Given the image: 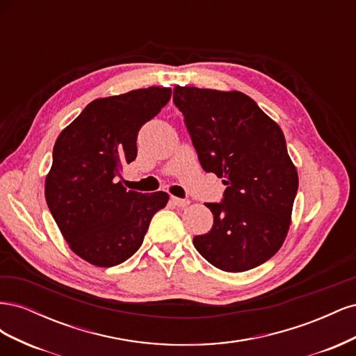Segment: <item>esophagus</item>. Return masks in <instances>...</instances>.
Segmentation results:
<instances>
[{"instance_id":"1","label":"esophagus","mask_w":356,"mask_h":356,"mask_svg":"<svg viewBox=\"0 0 356 356\" xmlns=\"http://www.w3.org/2000/svg\"><path fill=\"white\" fill-rule=\"evenodd\" d=\"M170 200H172V203L177 204V207H179V208H184L190 203L188 199H179V197H175V196H170Z\"/></svg>"}]
</instances>
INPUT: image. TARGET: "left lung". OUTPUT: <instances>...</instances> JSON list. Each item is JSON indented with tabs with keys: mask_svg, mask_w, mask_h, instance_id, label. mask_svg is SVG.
I'll list each match as a JSON object with an SVG mask.
<instances>
[{
	"mask_svg": "<svg viewBox=\"0 0 356 356\" xmlns=\"http://www.w3.org/2000/svg\"><path fill=\"white\" fill-rule=\"evenodd\" d=\"M174 102L203 170L227 186L220 203H204L213 225L195 236V248L224 272L270 260L285 241L298 188L281 127L241 92L177 86Z\"/></svg>",
	"mask_w": 356,
	"mask_h": 356,
	"instance_id": "8db88e82",
	"label": "left lung"
}]
</instances>
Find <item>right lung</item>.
Instances as JSON below:
<instances>
[{
	"label": "right lung",
	"instance_id": "1",
	"mask_svg": "<svg viewBox=\"0 0 356 356\" xmlns=\"http://www.w3.org/2000/svg\"><path fill=\"white\" fill-rule=\"evenodd\" d=\"M170 88H148L92 101L63 129L46 178L47 207L71 250L93 266L126 261L143 245L165 191L126 190L117 182L136 159L138 132L169 102Z\"/></svg>",
	"mask_w": 356,
	"mask_h": 356
}]
</instances>
